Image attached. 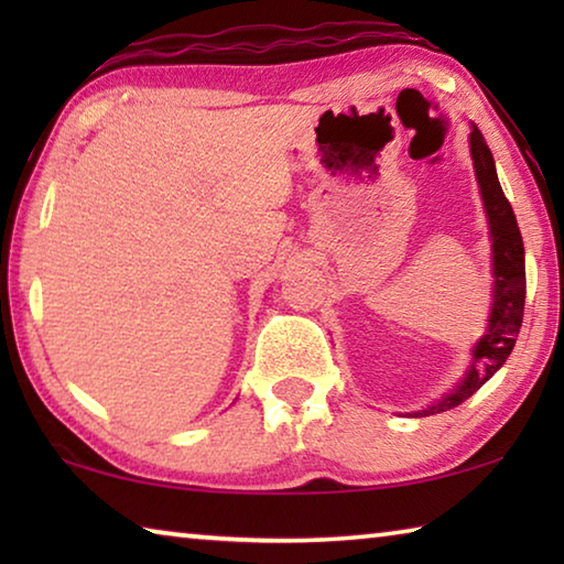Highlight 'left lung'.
<instances>
[{"mask_svg":"<svg viewBox=\"0 0 564 564\" xmlns=\"http://www.w3.org/2000/svg\"><path fill=\"white\" fill-rule=\"evenodd\" d=\"M470 154L477 184H480V196L485 204V214H488L490 224V241H492V311L490 323L485 336L477 340L473 348L470 370L443 400L435 405L417 410L415 417L445 413V410L457 408L465 403L475 390H480L488 380L498 373L502 362L514 348L518 333L522 326V311H524V248L522 236L518 228V218L508 198L502 194V186L498 181V171H495V161L488 144H485L482 133L473 127L470 133Z\"/></svg>","mask_w":564,"mask_h":564,"instance_id":"left-lung-1","label":"left lung"}]
</instances>
